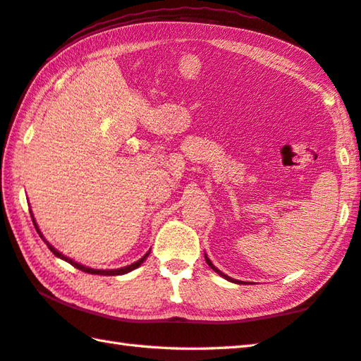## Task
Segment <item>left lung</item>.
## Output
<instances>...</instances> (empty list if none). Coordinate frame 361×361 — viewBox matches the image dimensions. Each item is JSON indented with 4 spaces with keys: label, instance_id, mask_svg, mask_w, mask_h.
I'll list each match as a JSON object with an SVG mask.
<instances>
[{
    "label": "left lung",
    "instance_id": "obj_1",
    "mask_svg": "<svg viewBox=\"0 0 361 361\" xmlns=\"http://www.w3.org/2000/svg\"><path fill=\"white\" fill-rule=\"evenodd\" d=\"M204 258H206V263H207V264H209V268H212L214 271H216V273H217L219 276H222V277H224V279H226V281H230V282H233V283H244L243 281L233 279V277H230V276H226V274H224V273H222V271H220L219 268H216V267H214V264H212V262L209 260V257H207L206 254H204Z\"/></svg>",
    "mask_w": 361,
    "mask_h": 361
}]
</instances>
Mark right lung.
I'll use <instances>...</instances> for the list:
<instances>
[{"mask_svg":"<svg viewBox=\"0 0 361 361\" xmlns=\"http://www.w3.org/2000/svg\"><path fill=\"white\" fill-rule=\"evenodd\" d=\"M31 219H33V224H35V228H36V231L39 233V236L42 238V241L47 244V247L50 249V252H52V254L55 255V257H59V258H61V260H65V262H68L69 264H73L74 268H78V269H80V271H84V273H88V274H99V276H122V274H126V273H130V271H133V269H136L137 267H141V264L144 263V260L145 258L149 257V254H150V250L147 252V254H145L142 258H139L137 262H135V263H131V264H128V267H123V268H118V269H93V268H88V267H84V264H80V263H78V262H74V260H71V258L69 257H66V255H63L61 252H59L56 250L52 244H50L46 238L42 236V233L39 231V228H37V224H36V220H35V217H33V212H31Z\"/></svg>","mask_w":361,"mask_h":361,"instance_id":"1","label":"right lung"}]
</instances>
